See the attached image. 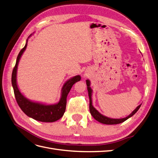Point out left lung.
Here are the masks:
<instances>
[{
    "label": "left lung",
    "instance_id": "1",
    "mask_svg": "<svg viewBox=\"0 0 158 158\" xmlns=\"http://www.w3.org/2000/svg\"><path fill=\"white\" fill-rule=\"evenodd\" d=\"M86 84H87V88H88V95L89 98V111L91 114H92V117L95 119V120L99 121V123H102L103 124H106V125H117V124L121 123L124 121H125L128 118L131 117L133 116L137 111L139 109L141 105L138 106L134 111L132 112L131 114H129V115L125 118H111L107 117L106 116H103V114L99 113L96 109H95L93 106H92V90L91 89L90 86V82L89 80H86Z\"/></svg>",
    "mask_w": 158,
    "mask_h": 158
}]
</instances>
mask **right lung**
I'll return each mask as SVG.
<instances>
[{
  "label": "right lung",
  "instance_id": "right-lung-1",
  "mask_svg": "<svg viewBox=\"0 0 158 158\" xmlns=\"http://www.w3.org/2000/svg\"><path fill=\"white\" fill-rule=\"evenodd\" d=\"M27 43V40L24 47L21 49L17 56L16 63L12 70V84L16 102L19 107L22 110V111L28 117H31L36 121L41 122H55L63 116L66 110L67 95L73 84L77 82L78 81H80L81 77L79 75L76 76L74 77L69 80L67 82H66L63 88H62L61 98L59 102L56 104L47 106V105L31 102L29 99H26L20 93V90L18 88L16 83V74L19 60H20L23 51L26 50Z\"/></svg>",
  "mask_w": 158,
  "mask_h": 158
}]
</instances>
